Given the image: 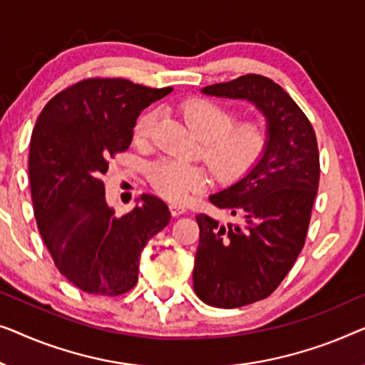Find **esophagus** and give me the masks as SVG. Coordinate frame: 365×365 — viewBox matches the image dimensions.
<instances>
[{
	"label": "esophagus",
	"mask_w": 365,
	"mask_h": 365,
	"mask_svg": "<svg viewBox=\"0 0 365 365\" xmlns=\"http://www.w3.org/2000/svg\"><path fill=\"white\" fill-rule=\"evenodd\" d=\"M170 212H172L173 217H180V215H183L185 212H187V208H185L183 205L172 203V205H170Z\"/></svg>",
	"instance_id": "esophagus-1"
}]
</instances>
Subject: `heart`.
<instances>
[{
  "instance_id": "b5f03b06",
  "label": "heart",
  "mask_w": 365,
  "mask_h": 365,
  "mask_svg": "<svg viewBox=\"0 0 365 365\" xmlns=\"http://www.w3.org/2000/svg\"><path fill=\"white\" fill-rule=\"evenodd\" d=\"M183 119L203 140V155L222 178H236L263 155L268 133L261 122L246 120L235 124V114L218 102L197 97L183 102ZM158 120V110L150 109L138 117L133 138L147 142ZM150 180L162 197L183 202L193 192L207 187L210 173L200 163L160 160L150 168Z\"/></svg>"
}]
</instances>
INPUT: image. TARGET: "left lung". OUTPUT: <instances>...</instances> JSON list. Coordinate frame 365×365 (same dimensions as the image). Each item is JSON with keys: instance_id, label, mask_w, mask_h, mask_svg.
Here are the masks:
<instances>
[{"instance_id": "obj_1", "label": "left lung", "mask_w": 365, "mask_h": 365, "mask_svg": "<svg viewBox=\"0 0 365 365\" xmlns=\"http://www.w3.org/2000/svg\"><path fill=\"white\" fill-rule=\"evenodd\" d=\"M203 94L248 101L266 119L268 143L253 167L210 195L240 223L197 215L193 289L205 304L233 309L268 297L304 246L319 187L316 133L274 81L258 74L203 87Z\"/></svg>"}]
</instances>
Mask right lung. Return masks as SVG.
I'll return each instance as SVG.
<instances>
[{
	"label": "right lung",
	"instance_id": "right-lung-1",
	"mask_svg": "<svg viewBox=\"0 0 365 365\" xmlns=\"http://www.w3.org/2000/svg\"><path fill=\"white\" fill-rule=\"evenodd\" d=\"M172 91L86 79L53 97L36 120L29 150L36 223L56 268L81 291H130L142 250L170 222L165 202L148 193L117 217L102 175L110 158L130 147L140 112Z\"/></svg>",
	"mask_w": 365,
	"mask_h": 365
}]
</instances>
